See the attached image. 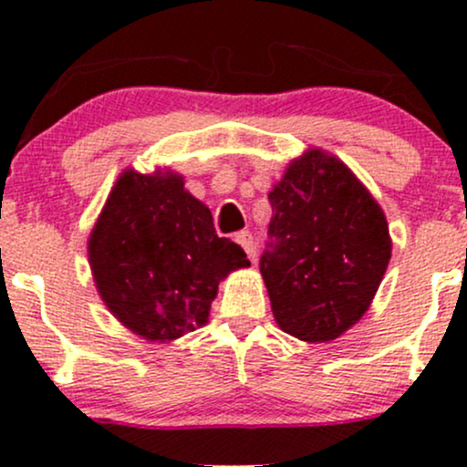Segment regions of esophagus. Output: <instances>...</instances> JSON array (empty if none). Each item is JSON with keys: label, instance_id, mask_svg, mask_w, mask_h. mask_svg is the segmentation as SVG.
I'll return each mask as SVG.
<instances>
[{"label": "esophagus", "instance_id": "obj_1", "mask_svg": "<svg viewBox=\"0 0 467 467\" xmlns=\"http://www.w3.org/2000/svg\"><path fill=\"white\" fill-rule=\"evenodd\" d=\"M234 241L241 245V248L245 250V254L248 256H254V250H256V244H254V237L248 233V230H244V233H237L234 234Z\"/></svg>", "mask_w": 467, "mask_h": 467}]
</instances>
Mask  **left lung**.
<instances>
[{
    "label": "left lung",
    "instance_id": "1",
    "mask_svg": "<svg viewBox=\"0 0 467 467\" xmlns=\"http://www.w3.org/2000/svg\"><path fill=\"white\" fill-rule=\"evenodd\" d=\"M267 197L261 276L276 325L303 342L336 340L367 314L387 272V215L349 166L318 147L294 158Z\"/></svg>",
    "mask_w": 467,
    "mask_h": 467
}]
</instances>
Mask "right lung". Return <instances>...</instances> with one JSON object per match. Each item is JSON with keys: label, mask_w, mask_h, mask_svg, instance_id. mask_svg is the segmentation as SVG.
<instances>
[{"label": "right lung", "mask_w": 467, "mask_h": 467, "mask_svg": "<svg viewBox=\"0 0 467 467\" xmlns=\"http://www.w3.org/2000/svg\"><path fill=\"white\" fill-rule=\"evenodd\" d=\"M88 256L107 309L149 342H173L206 325L219 283L250 265L234 241L217 237L211 208L169 166L118 175Z\"/></svg>", "instance_id": "add662e5"}]
</instances>
